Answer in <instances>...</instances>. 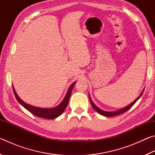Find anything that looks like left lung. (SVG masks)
I'll use <instances>...</instances> for the list:
<instances>
[{"label": "left lung", "mask_w": 155, "mask_h": 155, "mask_svg": "<svg viewBox=\"0 0 155 155\" xmlns=\"http://www.w3.org/2000/svg\"><path fill=\"white\" fill-rule=\"evenodd\" d=\"M143 91H144V90L142 91V92L140 94V95L134 101L132 102V103H131L130 104H128V105L124 107V108H122V109H120V110H117V111H104V110L101 109L99 108V107H98L96 105H95V104H94V103H93V101H92V100H91V97L90 96V94H89V98H90V103H91V106H92V107L94 109V110H95V111H96L98 113V114H100L101 115H103V116H105V117H112V116H115V115H117L121 114H122V113L127 111V110L130 109L131 107L133 106V104H134L136 103V102L138 101L139 98H140V97L141 96V95H142Z\"/></svg>", "instance_id": "1"}]
</instances>
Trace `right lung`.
<instances>
[{
	"label": "right lung",
	"instance_id": "obj_1",
	"mask_svg": "<svg viewBox=\"0 0 155 155\" xmlns=\"http://www.w3.org/2000/svg\"><path fill=\"white\" fill-rule=\"evenodd\" d=\"M75 82L71 84V85L70 86L69 89L66 93V95L64 97V98L61 101V103L59 104H58L57 107H54V108H40V107H37L35 106L31 105V104H28L26 103L25 102L22 101V99H20L19 96H18L16 94V91H15V89L14 86L12 85L13 87V90H14V92L15 94V98H16L17 101H18L21 105L24 107L25 108L28 110V111L31 112V114L33 115H36L38 117H42V118H46V119H54L56 118V117H59L60 115L62 114V113L64 111V110L66 108L68 105V101H69L70 95H71V93L73 90V87H74V85H75Z\"/></svg>",
	"mask_w": 155,
	"mask_h": 155
}]
</instances>
